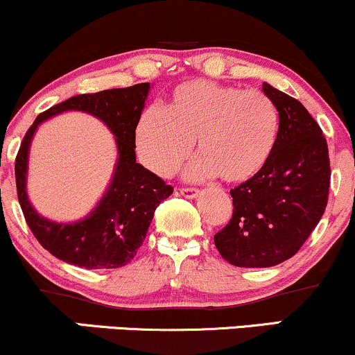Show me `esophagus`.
<instances>
[{
  "mask_svg": "<svg viewBox=\"0 0 355 355\" xmlns=\"http://www.w3.org/2000/svg\"><path fill=\"white\" fill-rule=\"evenodd\" d=\"M178 191H180V195H183V197L187 198H195L198 197V193H200V190L191 189V187H183V189H178Z\"/></svg>",
  "mask_w": 355,
  "mask_h": 355,
  "instance_id": "obj_1",
  "label": "esophagus"
}]
</instances>
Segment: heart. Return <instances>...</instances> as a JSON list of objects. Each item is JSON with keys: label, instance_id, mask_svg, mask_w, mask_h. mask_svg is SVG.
<instances>
[{"label": "heart", "instance_id": "heart-1", "mask_svg": "<svg viewBox=\"0 0 355 355\" xmlns=\"http://www.w3.org/2000/svg\"><path fill=\"white\" fill-rule=\"evenodd\" d=\"M279 126V110L263 92L190 80L173 89L165 110L141 113L135 144L144 165L160 177L177 172L197 144L191 177L243 183L270 160Z\"/></svg>", "mask_w": 355, "mask_h": 355}]
</instances>
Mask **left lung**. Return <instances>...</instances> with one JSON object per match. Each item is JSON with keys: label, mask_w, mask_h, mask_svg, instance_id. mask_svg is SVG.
Masks as SVG:
<instances>
[{"label": "left lung", "mask_w": 355, "mask_h": 355, "mask_svg": "<svg viewBox=\"0 0 355 355\" xmlns=\"http://www.w3.org/2000/svg\"><path fill=\"white\" fill-rule=\"evenodd\" d=\"M262 89L279 110L275 150L262 172L230 190L234 214L214 237L235 267H272L294 257L324 215L331 187L319 123L299 100L268 83Z\"/></svg>", "instance_id": "left-lung-1"}]
</instances>
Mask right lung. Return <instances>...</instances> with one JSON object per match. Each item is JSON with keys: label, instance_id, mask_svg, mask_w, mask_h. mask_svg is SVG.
Masks as SVG:
<instances>
[{"label": "right lung", "instance_id": "right-lung-1", "mask_svg": "<svg viewBox=\"0 0 355 355\" xmlns=\"http://www.w3.org/2000/svg\"><path fill=\"white\" fill-rule=\"evenodd\" d=\"M150 83L76 95L36 116L16 155L18 200L33 235L51 255L85 268L126 266L146 237L155 209L172 195L173 187L137 164L135 128L145 107ZM68 109L100 117L116 135L119 160L104 198L83 220L58 224L40 216L27 200L26 170L31 138L40 123Z\"/></svg>", "mask_w": 355, "mask_h": 355}]
</instances>
